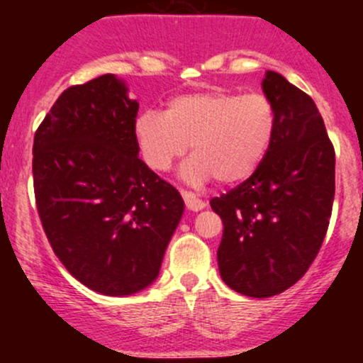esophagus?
<instances>
[{
	"label": "esophagus",
	"instance_id": "34e87169",
	"mask_svg": "<svg viewBox=\"0 0 363 363\" xmlns=\"http://www.w3.org/2000/svg\"><path fill=\"white\" fill-rule=\"evenodd\" d=\"M181 194H182V198H184L187 210L199 211V210H203V208H205V201H203V199H199L194 193H189V191H182Z\"/></svg>",
	"mask_w": 363,
	"mask_h": 363
}]
</instances>
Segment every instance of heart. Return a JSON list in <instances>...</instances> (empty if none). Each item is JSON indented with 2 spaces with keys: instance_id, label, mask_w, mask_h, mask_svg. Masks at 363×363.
<instances>
[{
  "instance_id": "b5f03b06",
  "label": "heart",
  "mask_w": 363,
  "mask_h": 363,
  "mask_svg": "<svg viewBox=\"0 0 363 363\" xmlns=\"http://www.w3.org/2000/svg\"><path fill=\"white\" fill-rule=\"evenodd\" d=\"M277 112L262 94L237 95L230 91H198L169 102L165 114L147 111L136 118L135 138L145 164L167 170L184 155L181 176L193 184L216 177L235 184L251 177L272 148Z\"/></svg>"
}]
</instances>
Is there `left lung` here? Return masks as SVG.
Wrapping results in <instances>:
<instances>
[{
	"instance_id": "obj_1",
	"label": "left lung",
	"mask_w": 363,
	"mask_h": 363,
	"mask_svg": "<svg viewBox=\"0 0 363 363\" xmlns=\"http://www.w3.org/2000/svg\"><path fill=\"white\" fill-rule=\"evenodd\" d=\"M261 86L277 112L272 148L247 181L210 201L223 222L220 277L254 298L306 274L335 199V148L314 101L277 72H266Z\"/></svg>"
}]
</instances>
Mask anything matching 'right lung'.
Masks as SVG:
<instances>
[{
  "instance_id": "right-lung-1",
  "label": "right lung",
  "mask_w": 363,
  "mask_h": 363,
  "mask_svg": "<svg viewBox=\"0 0 363 363\" xmlns=\"http://www.w3.org/2000/svg\"><path fill=\"white\" fill-rule=\"evenodd\" d=\"M140 104L116 74L66 89L34 138V191L52 251L109 297L138 294L160 273L184 213L176 187L138 157Z\"/></svg>"
}]
</instances>
